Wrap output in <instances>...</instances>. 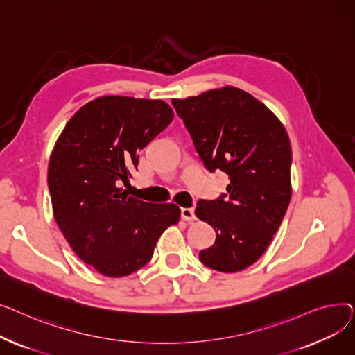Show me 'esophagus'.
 <instances>
[{
  "mask_svg": "<svg viewBox=\"0 0 355 355\" xmlns=\"http://www.w3.org/2000/svg\"><path fill=\"white\" fill-rule=\"evenodd\" d=\"M181 218L185 220V221H194L196 220L194 210L193 209H187V207L181 209Z\"/></svg>",
  "mask_w": 355,
  "mask_h": 355,
  "instance_id": "obj_1",
  "label": "esophagus"
}]
</instances>
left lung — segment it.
<instances>
[{"mask_svg": "<svg viewBox=\"0 0 355 355\" xmlns=\"http://www.w3.org/2000/svg\"><path fill=\"white\" fill-rule=\"evenodd\" d=\"M171 102L207 170L230 180L227 194L197 202L196 216L216 230L198 257L218 272L243 270L265 253L288 210L289 137L269 107L237 87Z\"/></svg>", "mask_w": 355, "mask_h": 355, "instance_id": "8db88e82", "label": "left lung"}]
</instances>
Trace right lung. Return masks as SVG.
Wrapping results in <instances>:
<instances>
[{
  "label": "right lung",
  "mask_w": 355,
  "mask_h": 355,
  "mask_svg": "<svg viewBox=\"0 0 355 355\" xmlns=\"http://www.w3.org/2000/svg\"><path fill=\"white\" fill-rule=\"evenodd\" d=\"M164 101L102 96L66 123L49 162L53 216L83 262L109 277L145 266L162 232L180 220L174 202L129 197L139 151L171 123Z\"/></svg>",
  "instance_id": "obj_1"
}]
</instances>
